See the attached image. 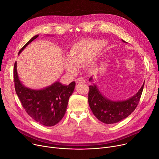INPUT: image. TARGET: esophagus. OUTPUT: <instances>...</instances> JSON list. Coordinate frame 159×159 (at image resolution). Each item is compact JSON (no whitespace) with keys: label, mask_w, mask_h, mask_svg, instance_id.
I'll list each match as a JSON object with an SVG mask.
<instances>
[{"label":"esophagus","mask_w":159,"mask_h":159,"mask_svg":"<svg viewBox=\"0 0 159 159\" xmlns=\"http://www.w3.org/2000/svg\"><path fill=\"white\" fill-rule=\"evenodd\" d=\"M75 81H76L77 84H80V83H85V80L81 78H79L76 79L75 80Z\"/></svg>","instance_id":"34e87169"}]
</instances>
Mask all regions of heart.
<instances>
[{"label":"heart","instance_id":"1","mask_svg":"<svg viewBox=\"0 0 159 159\" xmlns=\"http://www.w3.org/2000/svg\"><path fill=\"white\" fill-rule=\"evenodd\" d=\"M105 46L104 42L98 43L96 40H82L74 44L67 53L68 61L64 63L65 70L74 74L77 71L76 66L83 64L85 70H93L96 57Z\"/></svg>","mask_w":159,"mask_h":159}]
</instances>
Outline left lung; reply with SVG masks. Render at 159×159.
Returning a JSON list of instances; mask_svg holds the SVG:
<instances>
[{
	"label": "left lung",
	"mask_w": 159,
	"mask_h": 159,
	"mask_svg": "<svg viewBox=\"0 0 159 159\" xmlns=\"http://www.w3.org/2000/svg\"><path fill=\"white\" fill-rule=\"evenodd\" d=\"M124 43H126L122 40ZM93 78H89L92 82ZM143 83L139 91L125 100L113 101L104 96L96 84L89 86V104L94 115L104 124L117 123L129 116L139 104L143 90Z\"/></svg>",
	"instance_id": "8db88e82"
}]
</instances>
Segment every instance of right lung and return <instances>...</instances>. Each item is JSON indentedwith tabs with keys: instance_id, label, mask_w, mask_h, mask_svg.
Segmentation results:
<instances>
[{
	"instance_id": "right-lung-1",
	"label": "right lung",
	"mask_w": 159,
	"mask_h": 159,
	"mask_svg": "<svg viewBox=\"0 0 159 159\" xmlns=\"http://www.w3.org/2000/svg\"><path fill=\"white\" fill-rule=\"evenodd\" d=\"M39 35H35L19 52L35 39ZM15 89L19 100L28 115L35 122L44 126H54L64 116L70 96L72 94L75 83L72 81L69 85H63L56 81L50 86L41 89H32L25 87L20 81L17 70V62L13 69Z\"/></svg>"
}]
</instances>
